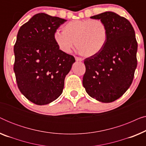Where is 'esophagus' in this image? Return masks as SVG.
<instances>
[{"label":"esophagus","instance_id":"esophagus-1","mask_svg":"<svg viewBox=\"0 0 146 146\" xmlns=\"http://www.w3.org/2000/svg\"><path fill=\"white\" fill-rule=\"evenodd\" d=\"M75 59H76V61H82V59L81 58H80V57L76 56Z\"/></svg>","mask_w":146,"mask_h":146}]
</instances>
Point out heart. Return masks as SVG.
<instances>
[{"label": "heart", "mask_w": 146, "mask_h": 146, "mask_svg": "<svg viewBox=\"0 0 146 146\" xmlns=\"http://www.w3.org/2000/svg\"><path fill=\"white\" fill-rule=\"evenodd\" d=\"M62 29V32L56 31L54 35L59 49L68 53L76 44L77 50L84 57L100 52L108 38L107 26L98 19L75 20L65 24Z\"/></svg>", "instance_id": "b5f03b06"}]
</instances>
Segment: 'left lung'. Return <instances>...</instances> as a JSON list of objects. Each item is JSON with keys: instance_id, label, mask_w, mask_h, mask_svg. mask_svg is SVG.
Segmentation results:
<instances>
[{"instance_id": "1", "label": "left lung", "mask_w": 146, "mask_h": 146, "mask_svg": "<svg viewBox=\"0 0 146 146\" xmlns=\"http://www.w3.org/2000/svg\"><path fill=\"white\" fill-rule=\"evenodd\" d=\"M90 18L106 24L108 38L100 52L84 60L82 84L90 96L102 102H112L132 83L137 64L135 31L129 21L113 12Z\"/></svg>"}]
</instances>
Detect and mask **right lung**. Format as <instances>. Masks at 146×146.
<instances>
[{"instance_id":"1","label":"right lung","mask_w":146,"mask_h":146,"mask_svg":"<svg viewBox=\"0 0 146 146\" xmlns=\"http://www.w3.org/2000/svg\"><path fill=\"white\" fill-rule=\"evenodd\" d=\"M66 21L38 13L18 32L14 46L16 80L21 92L35 104H48L62 94L66 76L75 62L54 40L56 30Z\"/></svg>"}]
</instances>
